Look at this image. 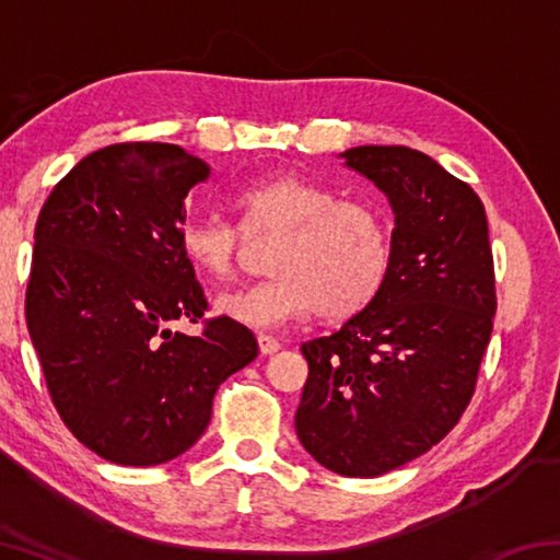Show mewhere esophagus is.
<instances>
[{"mask_svg":"<svg viewBox=\"0 0 560 560\" xmlns=\"http://www.w3.org/2000/svg\"><path fill=\"white\" fill-rule=\"evenodd\" d=\"M259 340V350H261V355H273V353H279V348H281V343L273 336H259L257 338Z\"/></svg>","mask_w":560,"mask_h":560,"instance_id":"obj_1","label":"esophagus"}]
</instances>
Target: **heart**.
<instances>
[{"label": "heart", "instance_id": "obj_1", "mask_svg": "<svg viewBox=\"0 0 560 560\" xmlns=\"http://www.w3.org/2000/svg\"><path fill=\"white\" fill-rule=\"evenodd\" d=\"M242 224L222 214H189L179 226L183 257L197 271L224 279L242 257L244 232L279 234L271 279L222 291L214 311L234 324L273 330L318 311L348 318L371 301L390 261V232L373 205L338 200L334 189L303 175H277L236 189Z\"/></svg>", "mask_w": 560, "mask_h": 560}]
</instances>
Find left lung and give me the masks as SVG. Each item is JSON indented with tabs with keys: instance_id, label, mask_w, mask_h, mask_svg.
Returning a JSON list of instances; mask_svg holds the SVG:
<instances>
[{
	"instance_id": "obj_1",
	"label": "left lung",
	"mask_w": 560,
	"mask_h": 560,
	"mask_svg": "<svg viewBox=\"0 0 560 560\" xmlns=\"http://www.w3.org/2000/svg\"><path fill=\"white\" fill-rule=\"evenodd\" d=\"M395 214L385 279L336 334L301 346L296 434L343 477H381L432 450L469 405L497 311L485 205L438 160L402 145L338 155Z\"/></svg>"
}]
</instances>
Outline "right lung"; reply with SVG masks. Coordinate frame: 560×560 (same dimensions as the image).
Masks as SVG:
<instances>
[{
  "label": "right lung",
  "mask_w": 560,
  "mask_h": 560,
  "mask_svg": "<svg viewBox=\"0 0 560 560\" xmlns=\"http://www.w3.org/2000/svg\"><path fill=\"white\" fill-rule=\"evenodd\" d=\"M210 175L177 145H108L73 165L36 222L32 343L66 428L113 464L187 452L217 387L259 353L252 330L224 316L202 336L167 328L207 308L177 234L187 192Z\"/></svg>",
  "instance_id": "add662e5"
}]
</instances>
